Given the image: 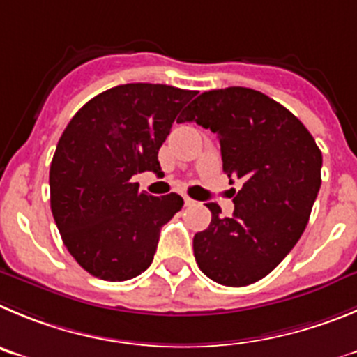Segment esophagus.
<instances>
[{"label": "esophagus", "instance_id": "34e87169", "mask_svg": "<svg viewBox=\"0 0 357 357\" xmlns=\"http://www.w3.org/2000/svg\"><path fill=\"white\" fill-rule=\"evenodd\" d=\"M183 199H185L186 206H192V204H195L194 199H190V197H188V195H183Z\"/></svg>", "mask_w": 357, "mask_h": 357}]
</instances>
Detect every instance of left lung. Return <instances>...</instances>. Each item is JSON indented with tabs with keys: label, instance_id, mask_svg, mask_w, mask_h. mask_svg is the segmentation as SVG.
I'll list each match as a JSON object with an SVG mask.
<instances>
[{
	"label": "left lung",
	"instance_id": "obj_1",
	"mask_svg": "<svg viewBox=\"0 0 357 357\" xmlns=\"http://www.w3.org/2000/svg\"><path fill=\"white\" fill-rule=\"evenodd\" d=\"M179 123L217 133L222 169L238 179L234 211L194 236L202 274L224 287H247L271 274L306 229L320 190L322 153L301 121L268 96L245 86L202 92ZM234 190V188H233Z\"/></svg>",
	"mask_w": 357,
	"mask_h": 357
}]
</instances>
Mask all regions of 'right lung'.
Instances as JSON below:
<instances>
[{"label": "right lung", "instance_id": "obj_1", "mask_svg": "<svg viewBox=\"0 0 357 357\" xmlns=\"http://www.w3.org/2000/svg\"><path fill=\"white\" fill-rule=\"evenodd\" d=\"M195 96L160 83H126L85 102L63 130L50 169L51 211L70 256L89 274L126 281L153 263L178 194L139 190L133 176L162 172L158 151Z\"/></svg>", "mask_w": 357, "mask_h": 357}]
</instances>
